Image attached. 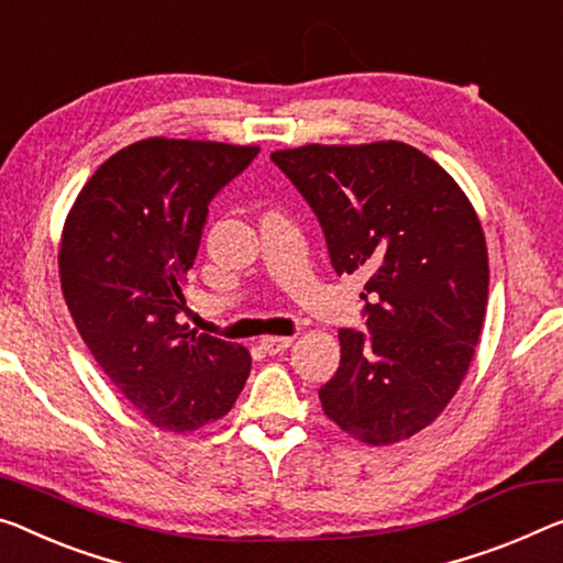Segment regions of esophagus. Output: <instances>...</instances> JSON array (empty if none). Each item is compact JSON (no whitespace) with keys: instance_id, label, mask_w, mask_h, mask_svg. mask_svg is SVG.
<instances>
[{"instance_id":"1","label":"esophagus","mask_w":563,"mask_h":563,"mask_svg":"<svg viewBox=\"0 0 563 563\" xmlns=\"http://www.w3.org/2000/svg\"><path fill=\"white\" fill-rule=\"evenodd\" d=\"M291 342H294V336H264L262 350L269 354H279L284 350H289Z\"/></svg>"}]
</instances>
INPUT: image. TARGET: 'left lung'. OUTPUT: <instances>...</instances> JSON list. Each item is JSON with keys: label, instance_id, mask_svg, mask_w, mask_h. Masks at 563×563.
<instances>
[{"label": "left lung", "instance_id": "8db88e82", "mask_svg": "<svg viewBox=\"0 0 563 563\" xmlns=\"http://www.w3.org/2000/svg\"><path fill=\"white\" fill-rule=\"evenodd\" d=\"M272 161L307 198L336 274L367 276V334L340 330L324 415L367 445L428 428L461 387L488 305V249L461 186L408 143L301 145Z\"/></svg>", "mask_w": 563, "mask_h": 563}]
</instances>
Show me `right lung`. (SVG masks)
Segmentation results:
<instances>
[{
  "label": "right lung",
  "mask_w": 563,
  "mask_h": 563,
  "mask_svg": "<svg viewBox=\"0 0 563 563\" xmlns=\"http://www.w3.org/2000/svg\"><path fill=\"white\" fill-rule=\"evenodd\" d=\"M256 153L145 137L110 155L67 213L59 282L77 332L110 383L161 430L223 418L252 369L246 347L188 332L178 314L211 198Z\"/></svg>",
  "instance_id": "obj_1"
}]
</instances>
